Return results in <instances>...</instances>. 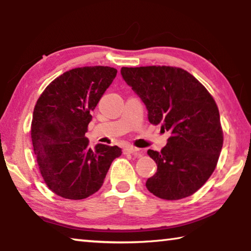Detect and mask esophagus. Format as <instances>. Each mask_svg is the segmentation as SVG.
<instances>
[{"mask_svg": "<svg viewBox=\"0 0 251 251\" xmlns=\"http://www.w3.org/2000/svg\"><path fill=\"white\" fill-rule=\"evenodd\" d=\"M124 154H131V155H135V156H138L141 157L143 154L142 151L138 150V148H135V147H131V146H127L124 148Z\"/></svg>", "mask_w": 251, "mask_h": 251, "instance_id": "esophagus-1", "label": "esophagus"}]
</instances>
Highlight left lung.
<instances>
[{"label":"left lung","instance_id":"1","mask_svg":"<svg viewBox=\"0 0 251 251\" xmlns=\"http://www.w3.org/2000/svg\"><path fill=\"white\" fill-rule=\"evenodd\" d=\"M121 74L145 104L151 124L171 133L160 151H147L157 164L147 189L167 201L196 193L215 171L223 147L214 99L192 74L177 67H122Z\"/></svg>","mask_w":251,"mask_h":251}]
</instances>
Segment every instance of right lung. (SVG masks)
<instances>
[{"mask_svg": "<svg viewBox=\"0 0 251 251\" xmlns=\"http://www.w3.org/2000/svg\"><path fill=\"white\" fill-rule=\"evenodd\" d=\"M108 66H86L65 72L37 100L31 127L32 143L41 175L49 188L66 199H84L103 185L116 157L117 146L85 137L91 113L115 78Z\"/></svg>", "mask_w": 251, "mask_h": 251, "instance_id": "obj_1", "label": "right lung"}]
</instances>
